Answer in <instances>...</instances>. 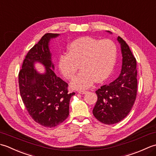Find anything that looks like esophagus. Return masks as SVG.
Wrapping results in <instances>:
<instances>
[{"mask_svg": "<svg viewBox=\"0 0 156 156\" xmlns=\"http://www.w3.org/2000/svg\"><path fill=\"white\" fill-rule=\"evenodd\" d=\"M78 92L79 94H84L87 93V90H79Z\"/></svg>", "mask_w": 156, "mask_h": 156, "instance_id": "esophagus-1", "label": "esophagus"}]
</instances>
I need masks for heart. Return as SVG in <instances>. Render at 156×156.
Masks as SVG:
<instances>
[{
  "label": "heart",
  "instance_id": "obj_1",
  "mask_svg": "<svg viewBox=\"0 0 156 156\" xmlns=\"http://www.w3.org/2000/svg\"><path fill=\"white\" fill-rule=\"evenodd\" d=\"M117 47L110 39L82 37L72 41L67 48L68 54L59 58V70L68 80H72L78 69L82 71L73 80L74 89L88 88L95 80H106L112 71L117 59Z\"/></svg>",
  "mask_w": 156,
  "mask_h": 156
}]
</instances>
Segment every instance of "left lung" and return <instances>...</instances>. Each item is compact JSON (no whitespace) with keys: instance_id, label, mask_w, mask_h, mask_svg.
<instances>
[{"instance_id":"left-lung-1","label":"left lung","mask_w":156,"mask_h":156,"mask_svg":"<svg viewBox=\"0 0 156 156\" xmlns=\"http://www.w3.org/2000/svg\"><path fill=\"white\" fill-rule=\"evenodd\" d=\"M117 41L122 58L121 74L115 81L96 91L98 100L92 111L95 118L106 125L117 123L126 117L137 96L136 59L123 39L118 37Z\"/></svg>"}]
</instances>
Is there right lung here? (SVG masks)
Instances as JSON below:
<instances>
[{"instance_id":"right-lung-1","label":"right lung","mask_w":156,"mask_h":156,"mask_svg":"<svg viewBox=\"0 0 156 156\" xmlns=\"http://www.w3.org/2000/svg\"><path fill=\"white\" fill-rule=\"evenodd\" d=\"M59 34H46L27 53L19 74L20 94L33 119L46 127H54L69 115V105L74 92L68 93V84L54 72L49 47L51 39ZM39 62L44 73L35 69Z\"/></svg>"}]
</instances>
